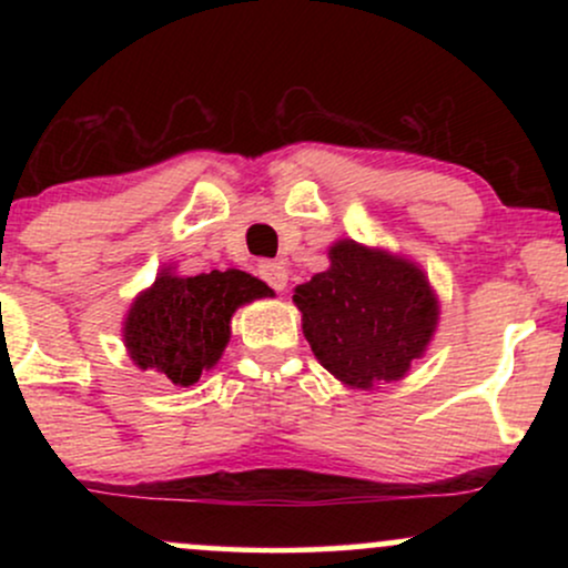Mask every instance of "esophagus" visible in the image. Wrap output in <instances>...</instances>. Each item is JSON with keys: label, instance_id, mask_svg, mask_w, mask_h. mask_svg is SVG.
Here are the masks:
<instances>
[{"label": "esophagus", "instance_id": "34e87169", "mask_svg": "<svg viewBox=\"0 0 568 568\" xmlns=\"http://www.w3.org/2000/svg\"><path fill=\"white\" fill-rule=\"evenodd\" d=\"M258 277H262L266 285H272L275 291H285V285H288V270L280 262L258 264Z\"/></svg>", "mask_w": 568, "mask_h": 568}]
</instances>
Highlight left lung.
Listing matches in <instances>:
<instances>
[{"label": "left lung", "mask_w": 568, "mask_h": 568, "mask_svg": "<svg viewBox=\"0 0 568 568\" xmlns=\"http://www.w3.org/2000/svg\"><path fill=\"white\" fill-rule=\"evenodd\" d=\"M328 258V270L293 291L315 357L352 389L403 379L438 328V296L425 272L355 240H338Z\"/></svg>", "instance_id": "obj_1"}]
</instances>
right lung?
<instances>
[{"mask_svg": "<svg viewBox=\"0 0 568 568\" xmlns=\"http://www.w3.org/2000/svg\"><path fill=\"white\" fill-rule=\"evenodd\" d=\"M264 296H272L270 285L247 272L181 277L168 266L130 304L122 328L130 361L189 387L224 355L234 310Z\"/></svg>", "mask_w": 568, "mask_h": 568, "instance_id": "right-lung-1", "label": "right lung"}]
</instances>
